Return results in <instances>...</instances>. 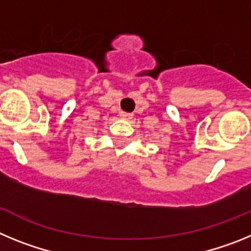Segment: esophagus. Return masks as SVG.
I'll return each mask as SVG.
<instances>
[{"label":"esophagus","instance_id":"obj_1","mask_svg":"<svg viewBox=\"0 0 251 251\" xmlns=\"http://www.w3.org/2000/svg\"><path fill=\"white\" fill-rule=\"evenodd\" d=\"M119 117H121L122 119H127V121H129V119L133 118V114H132V113L121 112V114H119Z\"/></svg>","mask_w":251,"mask_h":251}]
</instances>
